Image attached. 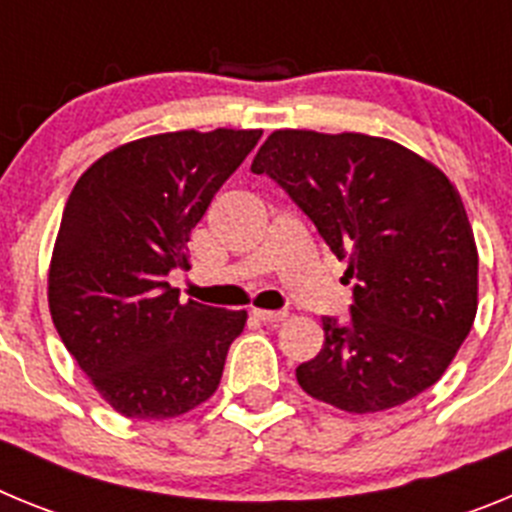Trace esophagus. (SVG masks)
Segmentation results:
<instances>
[{
	"label": "esophagus",
	"instance_id": "obj_1",
	"mask_svg": "<svg viewBox=\"0 0 512 512\" xmlns=\"http://www.w3.org/2000/svg\"><path fill=\"white\" fill-rule=\"evenodd\" d=\"M253 318H259L261 323H284L287 310H253Z\"/></svg>",
	"mask_w": 512,
	"mask_h": 512
}]
</instances>
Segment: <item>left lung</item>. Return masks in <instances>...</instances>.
Masks as SVG:
<instances>
[{
	"mask_svg": "<svg viewBox=\"0 0 512 512\" xmlns=\"http://www.w3.org/2000/svg\"><path fill=\"white\" fill-rule=\"evenodd\" d=\"M310 217L354 279L351 318L297 366L310 397L379 413L441 379L477 315V246L441 169L387 138L274 130L251 164Z\"/></svg>",
	"mask_w": 512,
	"mask_h": 512,
	"instance_id": "obj_1",
	"label": "left lung"
}]
</instances>
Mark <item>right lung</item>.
<instances>
[{"mask_svg": "<svg viewBox=\"0 0 512 512\" xmlns=\"http://www.w3.org/2000/svg\"><path fill=\"white\" fill-rule=\"evenodd\" d=\"M261 130H179L104 153L71 192L48 271L63 346L117 413L164 420L217 390L246 310L179 302L187 241Z\"/></svg>", "mask_w": 512, "mask_h": 512, "instance_id": "right-lung-1", "label": "right lung"}]
</instances>
